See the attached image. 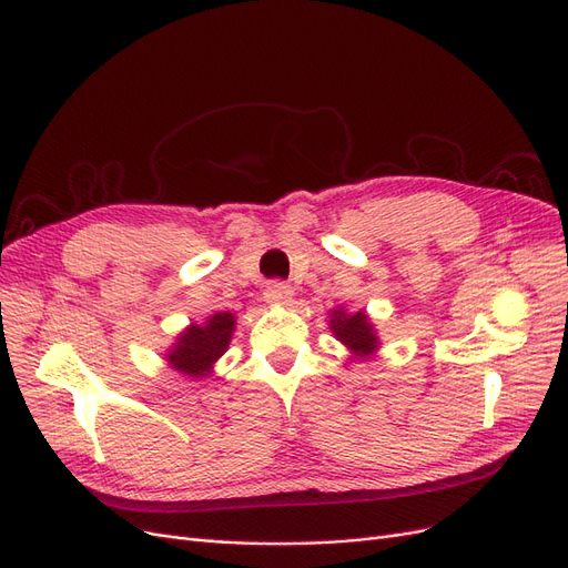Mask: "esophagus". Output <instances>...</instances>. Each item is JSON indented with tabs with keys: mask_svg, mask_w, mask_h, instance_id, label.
I'll return each mask as SVG.
<instances>
[{
	"mask_svg": "<svg viewBox=\"0 0 568 568\" xmlns=\"http://www.w3.org/2000/svg\"><path fill=\"white\" fill-rule=\"evenodd\" d=\"M264 300L268 304H287L292 302V287L283 281H272L264 290Z\"/></svg>",
	"mask_w": 568,
	"mask_h": 568,
	"instance_id": "34e87169",
	"label": "esophagus"
}]
</instances>
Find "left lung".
Masks as SVG:
<instances>
[{"label": "left lung", "instance_id": "1", "mask_svg": "<svg viewBox=\"0 0 568 568\" xmlns=\"http://www.w3.org/2000/svg\"><path fill=\"white\" fill-rule=\"evenodd\" d=\"M332 329L338 336V341H343L356 354H368L377 347V338L371 329L368 317L362 311L356 315L336 311L332 320Z\"/></svg>", "mask_w": 568, "mask_h": 568}]
</instances>
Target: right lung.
Listing matches in <instances>:
<instances>
[{
    "label": "right lung",
    "mask_w": 568,
    "mask_h": 568,
    "mask_svg": "<svg viewBox=\"0 0 568 568\" xmlns=\"http://www.w3.org/2000/svg\"><path fill=\"white\" fill-rule=\"evenodd\" d=\"M234 317L230 313H216L204 326L193 324L176 338L174 349L168 354L170 364L186 375H206L212 364L227 349L232 338Z\"/></svg>",
    "instance_id": "add662e5"
}]
</instances>
